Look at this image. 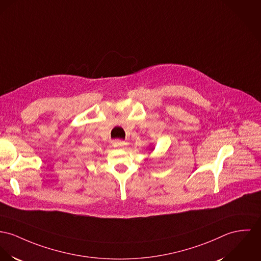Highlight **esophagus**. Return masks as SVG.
<instances>
[{"mask_svg": "<svg viewBox=\"0 0 261 261\" xmlns=\"http://www.w3.org/2000/svg\"><path fill=\"white\" fill-rule=\"evenodd\" d=\"M127 146V143L124 141H115L113 142V147L117 149H125Z\"/></svg>", "mask_w": 261, "mask_h": 261, "instance_id": "esophagus-1", "label": "esophagus"}]
</instances>
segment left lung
I'll use <instances>...</instances> for the list:
<instances>
[{
	"mask_svg": "<svg viewBox=\"0 0 261 261\" xmlns=\"http://www.w3.org/2000/svg\"><path fill=\"white\" fill-rule=\"evenodd\" d=\"M151 150H154V148H151Z\"/></svg>",
	"mask_w": 261,
	"mask_h": 261,
	"instance_id": "left-lung-1",
	"label": "left lung"
}]
</instances>
